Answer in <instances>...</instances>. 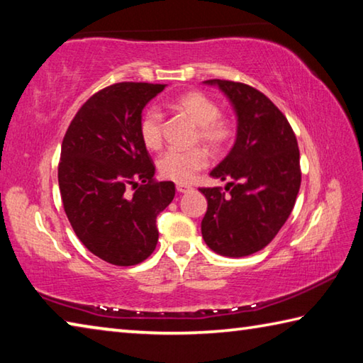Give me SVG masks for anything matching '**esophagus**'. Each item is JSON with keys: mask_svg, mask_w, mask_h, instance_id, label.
<instances>
[{"mask_svg": "<svg viewBox=\"0 0 363 363\" xmlns=\"http://www.w3.org/2000/svg\"><path fill=\"white\" fill-rule=\"evenodd\" d=\"M176 190L179 194H186V192H190V190H192V186H187V184H177Z\"/></svg>", "mask_w": 363, "mask_h": 363, "instance_id": "esophagus-1", "label": "esophagus"}]
</instances>
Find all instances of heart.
<instances>
[{
	"label": "heart",
	"instance_id": "1",
	"mask_svg": "<svg viewBox=\"0 0 363 363\" xmlns=\"http://www.w3.org/2000/svg\"><path fill=\"white\" fill-rule=\"evenodd\" d=\"M171 107L181 112L196 125L195 140L211 152L224 150L233 138L235 126L229 116L220 115L219 104L201 91H187L171 102ZM139 138L149 150H158L163 144V115L157 107L144 110L138 125ZM208 163L203 149L168 150L158 158L157 167L164 179L189 184Z\"/></svg>",
	"mask_w": 363,
	"mask_h": 363
}]
</instances>
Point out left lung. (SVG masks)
<instances>
[{"label":"left lung","mask_w":363,"mask_h":363,"mask_svg":"<svg viewBox=\"0 0 363 363\" xmlns=\"http://www.w3.org/2000/svg\"><path fill=\"white\" fill-rule=\"evenodd\" d=\"M237 113L232 150L211 171L220 187H203L208 210L201 235L214 253L242 257L272 242L293 211L301 186L298 140L286 116L261 91L229 79H208Z\"/></svg>","instance_id":"obj_1"}]
</instances>
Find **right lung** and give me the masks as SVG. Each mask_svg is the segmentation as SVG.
Segmentation results:
<instances>
[{
  "mask_svg": "<svg viewBox=\"0 0 363 363\" xmlns=\"http://www.w3.org/2000/svg\"><path fill=\"white\" fill-rule=\"evenodd\" d=\"M164 86L123 82L97 91L62 140L57 177L67 218L79 242L113 266H136L153 253L157 216L176 194L171 181H155L138 133L145 104Z\"/></svg>",
  "mask_w": 363,
  "mask_h": 363,
  "instance_id": "add662e5",
  "label": "right lung"
}]
</instances>
